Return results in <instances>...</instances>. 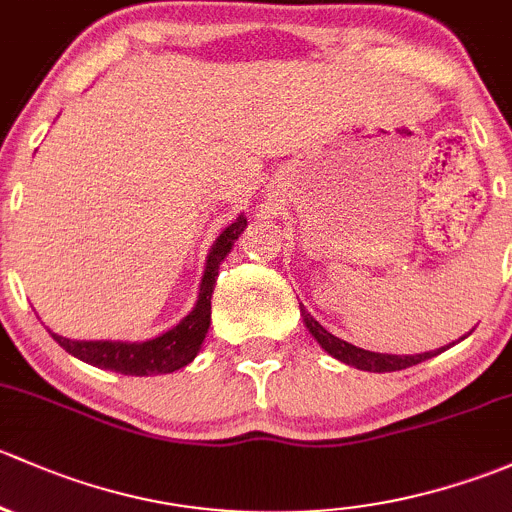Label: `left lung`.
<instances>
[{
    "mask_svg": "<svg viewBox=\"0 0 512 512\" xmlns=\"http://www.w3.org/2000/svg\"><path fill=\"white\" fill-rule=\"evenodd\" d=\"M300 315H303V320H305V328H308L310 333H313L315 340L320 342V347H323V350L328 352V355H333L335 360L345 362V365L357 367V370H367V372L407 370V367L419 365V362L429 360V357L439 355L441 350H446V347H441V350L424 352V355H379V352L362 350V347L350 345V342L340 340V337H335L333 333H328V330H325L323 325H320L318 320H315L313 315H310L308 310L303 308V305H300Z\"/></svg>",
    "mask_w": 512,
    "mask_h": 512,
    "instance_id": "obj_1",
    "label": "left lung"
}]
</instances>
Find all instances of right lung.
Segmentation results:
<instances>
[{"mask_svg":"<svg viewBox=\"0 0 512 512\" xmlns=\"http://www.w3.org/2000/svg\"><path fill=\"white\" fill-rule=\"evenodd\" d=\"M246 229V219L239 217L231 226H226L219 234L217 244L212 246L204 268L202 286H199V298L192 313L175 325L172 330L162 333L155 340L147 342H108V340H68L56 333L54 340L59 342L68 355L78 360L96 365L100 370L133 374V377H145V374H167L175 372L179 367L189 365L197 357L202 347L204 335L209 330L212 320V293L214 283L219 276V263L224 261L231 251L234 241L239 239L241 231Z\"/></svg>","mask_w":512,"mask_h":512,"instance_id":"add662e5","label":"right lung"}]
</instances>
